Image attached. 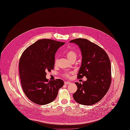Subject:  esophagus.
Here are the masks:
<instances>
[{
	"label": "esophagus",
	"instance_id": "obj_1",
	"mask_svg": "<svg viewBox=\"0 0 130 130\" xmlns=\"http://www.w3.org/2000/svg\"><path fill=\"white\" fill-rule=\"evenodd\" d=\"M71 83H70V82H69V81H65L64 82V84H65V85H68V84H70Z\"/></svg>",
	"mask_w": 130,
	"mask_h": 130
}]
</instances>
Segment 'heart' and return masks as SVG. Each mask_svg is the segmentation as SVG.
Instances as JSON below:
<instances>
[{
  "label": "heart",
  "instance_id": "obj_1",
  "mask_svg": "<svg viewBox=\"0 0 130 130\" xmlns=\"http://www.w3.org/2000/svg\"><path fill=\"white\" fill-rule=\"evenodd\" d=\"M66 55L70 61H71L72 60H76V57H77V53L73 50H70L68 51L66 53ZM57 61V59H56L55 64H56ZM64 75L66 77H69L70 76V74L68 73H65V74H64Z\"/></svg>",
  "mask_w": 130,
  "mask_h": 130
}]
</instances>
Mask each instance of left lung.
<instances>
[{
  "mask_svg": "<svg viewBox=\"0 0 130 130\" xmlns=\"http://www.w3.org/2000/svg\"><path fill=\"white\" fill-rule=\"evenodd\" d=\"M70 42L79 46L82 56L77 78L84 76L87 78V80L81 84L75 83L77 89L73 98L79 104L93 105L104 96L111 85V66L109 57L102 48L86 39L77 38Z\"/></svg>",
  "mask_w": 130,
  "mask_h": 130,
  "instance_id": "1",
  "label": "left lung"
}]
</instances>
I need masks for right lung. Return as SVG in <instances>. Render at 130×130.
<instances>
[{
	"label": "right lung",
	"mask_w": 130,
	"mask_h": 130,
	"mask_svg": "<svg viewBox=\"0 0 130 130\" xmlns=\"http://www.w3.org/2000/svg\"><path fill=\"white\" fill-rule=\"evenodd\" d=\"M65 42L50 39L37 40L22 53L19 71L23 92L27 97L38 105H46L56 99L64 85L60 79L49 81L46 72L54 69L56 51Z\"/></svg>",
	"instance_id": "add662e5"
}]
</instances>
